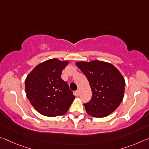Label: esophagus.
I'll return each mask as SVG.
<instances>
[{"label": "esophagus", "mask_w": 149, "mask_h": 149, "mask_svg": "<svg viewBox=\"0 0 149 149\" xmlns=\"http://www.w3.org/2000/svg\"><path fill=\"white\" fill-rule=\"evenodd\" d=\"M74 94H75V96H77V97L79 96V90H78V89H77V90L75 91L74 92Z\"/></svg>", "instance_id": "34e87169"}]
</instances>
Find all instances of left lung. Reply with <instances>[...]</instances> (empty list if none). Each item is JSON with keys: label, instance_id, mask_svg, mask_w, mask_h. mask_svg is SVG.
<instances>
[{"label": "left lung", "instance_id": "8db88e82", "mask_svg": "<svg viewBox=\"0 0 149 149\" xmlns=\"http://www.w3.org/2000/svg\"><path fill=\"white\" fill-rule=\"evenodd\" d=\"M75 64L87 77L92 91L90 101L84 103L87 113L97 118L112 113L124 97L125 81L119 71L111 63L99 60Z\"/></svg>", "mask_w": 149, "mask_h": 149}]
</instances>
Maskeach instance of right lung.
Returning a JSON list of instances; mask_svg holds the SVG:
<instances>
[{
  "instance_id": "add662e5",
  "label": "right lung",
  "mask_w": 149,
  "mask_h": 149,
  "mask_svg": "<svg viewBox=\"0 0 149 149\" xmlns=\"http://www.w3.org/2000/svg\"><path fill=\"white\" fill-rule=\"evenodd\" d=\"M68 62L54 58L34 68L26 77L25 89L31 105L48 117L63 115L68 111L75 96L67 82L62 79V70Z\"/></svg>"
}]
</instances>
